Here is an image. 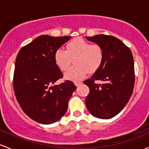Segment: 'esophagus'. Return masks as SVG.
<instances>
[{"label":"esophagus","mask_w":149,"mask_h":149,"mask_svg":"<svg viewBox=\"0 0 149 149\" xmlns=\"http://www.w3.org/2000/svg\"><path fill=\"white\" fill-rule=\"evenodd\" d=\"M81 84H82V82H76V83H75V85H76V86H77V87H78V86H79Z\"/></svg>","instance_id":"1"}]
</instances>
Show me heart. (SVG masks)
<instances>
[{"label": "heart", "instance_id": "b5f03b06", "mask_svg": "<svg viewBox=\"0 0 149 149\" xmlns=\"http://www.w3.org/2000/svg\"><path fill=\"white\" fill-rule=\"evenodd\" d=\"M104 58V51L102 46L80 37L68 42L66 50L58 49L54 54L55 63L63 71L69 68L73 59L75 65L65 73L66 78L73 81L82 80L88 72L97 71Z\"/></svg>", "mask_w": 149, "mask_h": 149}]
</instances>
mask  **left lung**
Instances as JSON below:
<instances>
[{"mask_svg": "<svg viewBox=\"0 0 149 149\" xmlns=\"http://www.w3.org/2000/svg\"><path fill=\"white\" fill-rule=\"evenodd\" d=\"M86 38L102 46L104 51L102 66L84 81L90 89L86 98V107L94 117L110 119L125 107L133 92V55L127 46L113 36L97 35ZM96 80L104 83L96 84Z\"/></svg>", "mask_w": 149, "mask_h": 149, "instance_id": "1", "label": "left lung"}]
</instances>
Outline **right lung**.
Here are the masks:
<instances>
[{"label":"right lung","mask_w":149,"mask_h":149,"mask_svg":"<svg viewBox=\"0 0 149 149\" xmlns=\"http://www.w3.org/2000/svg\"><path fill=\"white\" fill-rule=\"evenodd\" d=\"M71 38L41 35L17 54L13 74L15 95L24 113L39 123L49 125L60 120L76 89L68 80L53 86L63 78L55 63V52Z\"/></svg>","instance_id":"add662e5"}]
</instances>
